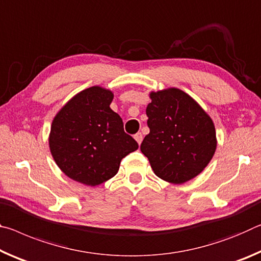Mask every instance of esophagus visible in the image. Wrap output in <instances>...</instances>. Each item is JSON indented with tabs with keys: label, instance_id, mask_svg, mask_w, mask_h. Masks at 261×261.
<instances>
[{
	"label": "esophagus",
	"instance_id": "obj_1",
	"mask_svg": "<svg viewBox=\"0 0 261 261\" xmlns=\"http://www.w3.org/2000/svg\"><path fill=\"white\" fill-rule=\"evenodd\" d=\"M134 139L136 140V142H138L139 144H141V142H142V140H143V136H142V134H141V133H136L134 135Z\"/></svg>",
	"mask_w": 261,
	"mask_h": 261
}]
</instances>
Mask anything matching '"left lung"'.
I'll list each match as a JSON object with an SVG mask.
<instances>
[{
    "label": "left lung",
    "instance_id": "obj_1",
    "mask_svg": "<svg viewBox=\"0 0 261 261\" xmlns=\"http://www.w3.org/2000/svg\"><path fill=\"white\" fill-rule=\"evenodd\" d=\"M150 129L141 143L153 172L165 181L182 184L206 168L216 149L212 119L193 98L179 89L150 93Z\"/></svg>",
    "mask_w": 261,
    "mask_h": 261
}]
</instances>
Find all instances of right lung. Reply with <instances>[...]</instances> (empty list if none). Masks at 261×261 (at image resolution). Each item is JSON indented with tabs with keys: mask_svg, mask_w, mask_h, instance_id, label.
Listing matches in <instances>:
<instances>
[{
	"mask_svg": "<svg viewBox=\"0 0 261 261\" xmlns=\"http://www.w3.org/2000/svg\"><path fill=\"white\" fill-rule=\"evenodd\" d=\"M113 93L100 87L81 91L60 110L50 127L49 149L62 172L96 186L117 174L120 162L139 148L111 110Z\"/></svg>",
	"mask_w": 261,
	"mask_h": 261,
	"instance_id": "right-lung-1",
	"label": "right lung"
}]
</instances>
